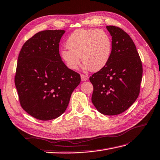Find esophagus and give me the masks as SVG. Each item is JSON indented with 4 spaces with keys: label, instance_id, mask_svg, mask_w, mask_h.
<instances>
[{
    "label": "esophagus",
    "instance_id": "esophagus-1",
    "mask_svg": "<svg viewBox=\"0 0 160 160\" xmlns=\"http://www.w3.org/2000/svg\"><path fill=\"white\" fill-rule=\"evenodd\" d=\"M81 80L82 81H86L88 79V76H86V75H84V74H81Z\"/></svg>",
    "mask_w": 160,
    "mask_h": 160
}]
</instances>
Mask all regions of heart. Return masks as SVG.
<instances>
[{"mask_svg": "<svg viewBox=\"0 0 160 160\" xmlns=\"http://www.w3.org/2000/svg\"><path fill=\"white\" fill-rule=\"evenodd\" d=\"M66 45L68 49H62L61 56L69 69H76L82 58L85 68L98 72L108 62L112 43L103 30L77 29L69 36Z\"/></svg>", "mask_w": 160, "mask_h": 160, "instance_id": "b5f03b06", "label": "heart"}]
</instances>
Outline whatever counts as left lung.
<instances>
[{
	"instance_id": "8db88e82",
	"label": "left lung",
	"mask_w": 160,
	"mask_h": 160,
	"mask_svg": "<svg viewBox=\"0 0 160 160\" xmlns=\"http://www.w3.org/2000/svg\"><path fill=\"white\" fill-rule=\"evenodd\" d=\"M112 36V52L104 68L90 77L92 103L100 113L119 114L138 98L142 66L133 40L123 30L107 26Z\"/></svg>"
}]
</instances>
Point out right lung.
<instances>
[{"label": "right lung", "instance_id": "right-lung-1", "mask_svg": "<svg viewBox=\"0 0 160 160\" xmlns=\"http://www.w3.org/2000/svg\"><path fill=\"white\" fill-rule=\"evenodd\" d=\"M64 30L39 32L24 43L18 56L15 84L22 108L39 120L48 121L65 112L80 82L59 54Z\"/></svg>", "mask_w": 160, "mask_h": 160}]
</instances>
